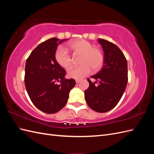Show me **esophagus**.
I'll return each instance as SVG.
<instances>
[{"label": "esophagus", "instance_id": "34e87169", "mask_svg": "<svg viewBox=\"0 0 154 154\" xmlns=\"http://www.w3.org/2000/svg\"><path fill=\"white\" fill-rule=\"evenodd\" d=\"M80 81H81L80 80H76V83H78L80 82Z\"/></svg>", "mask_w": 154, "mask_h": 154}]
</instances>
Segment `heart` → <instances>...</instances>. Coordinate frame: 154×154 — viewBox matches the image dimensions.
<instances>
[{
	"mask_svg": "<svg viewBox=\"0 0 154 154\" xmlns=\"http://www.w3.org/2000/svg\"><path fill=\"white\" fill-rule=\"evenodd\" d=\"M67 49L74 56L80 55L79 63L81 66L72 69L68 72L69 78L80 80L88 75L91 72L97 71L103 63V54L101 49L92 46V44L83 39H74L66 44ZM54 59L59 66L66 70L72 66V59L67 51L62 47H59L54 53Z\"/></svg>",
	"mask_w": 154,
	"mask_h": 154,
	"instance_id": "b5f03b06",
	"label": "heart"
}]
</instances>
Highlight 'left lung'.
Segmentation results:
<instances>
[{"instance_id":"obj_1","label":"left lung","mask_w":154,"mask_h":154,"mask_svg":"<svg viewBox=\"0 0 154 154\" xmlns=\"http://www.w3.org/2000/svg\"><path fill=\"white\" fill-rule=\"evenodd\" d=\"M104 53L103 66L95 75L92 83L85 91L88 106L97 112L112 109L122 98L128 83L127 61L122 51L114 44L104 39L98 40ZM98 82V85L95 83Z\"/></svg>"}]
</instances>
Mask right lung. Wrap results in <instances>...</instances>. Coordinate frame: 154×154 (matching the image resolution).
<instances>
[{
  "instance_id": "add662e5",
  "label": "right lung",
  "mask_w": 154,
  "mask_h": 154,
  "mask_svg": "<svg viewBox=\"0 0 154 154\" xmlns=\"http://www.w3.org/2000/svg\"><path fill=\"white\" fill-rule=\"evenodd\" d=\"M68 39H48L32 51L26 60L24 82L32 103L41 111L54 114L67 103L69 92L76 84L66 79V71L54 59L58 45Z\"/></svg>"
}]
</instances>
